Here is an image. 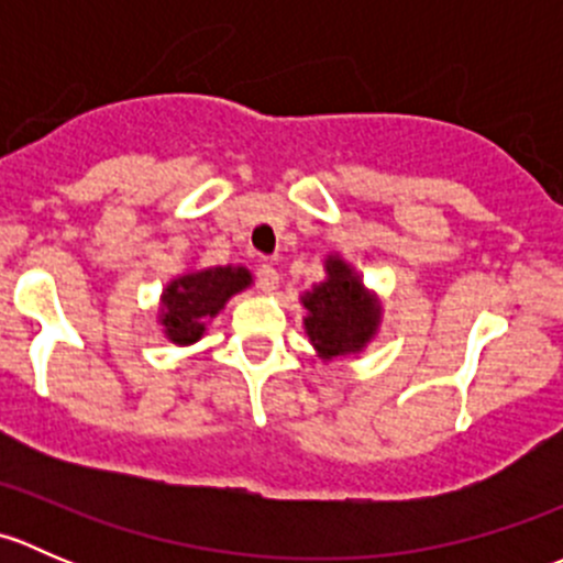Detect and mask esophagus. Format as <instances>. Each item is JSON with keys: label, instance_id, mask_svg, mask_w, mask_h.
Returning a JSON list of instances; mask_svg holds the SVG:
<instances>
[{"label": "esophagus", "instance_id": "esophagus-1", "mask_svg": "<svg viewBox=\"0 0 563 563\" xmlns=\"http://www.w3.org/2000/svg\"><path fill=\"white\" fill-rule=\"evenodd\" d=\"M255 275H258L261 291H266V294L275 291L277 283H280V275H277V269H275V266H272V264H261Z\"/></svg>", "mask_w": 563, "mask_h": 563}]
</instances>
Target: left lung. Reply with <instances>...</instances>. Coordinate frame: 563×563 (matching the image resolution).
Returning a JSON list of instances; mask_svg holds the SVG:
<instances>
[{"mask_svg": "<svg viewBox=\"0 0 563 563\" xmlns=\"http://www.w3.org/2000/svg\"><path fill=\"white\" fill-rule=\"evenodd\" d=\"M323 277L299 297L305 308V332L318 360L334 362L365 351L382 327V302L362 283L360 272L338 253L323 261Z\"/></svg>", "mask_w": 563, "mask_h": 563, "instance_id": "8db88e82", "label": "left lung"}]
</instances>
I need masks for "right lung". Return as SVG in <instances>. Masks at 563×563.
Listing matches in <instances>:
<instances>
[{
	"label": "right lung",
	"instance_id": "obj_1",
	"mask_svg": "<svg viewBox=\"0 0 563 563\" xmlns=\"http://www.w3.org/2000/svg\"><path fill=\"white\" fill-rule=\"evenodd\" d=\"M253 286L247 266H207L174 277L161 294L157 323L174 345H192L207 332L209 318L225 308L234 294Z\"/></svg>",
	"mask_w": 563,
	"mask_h": 563
}]
</instances>
